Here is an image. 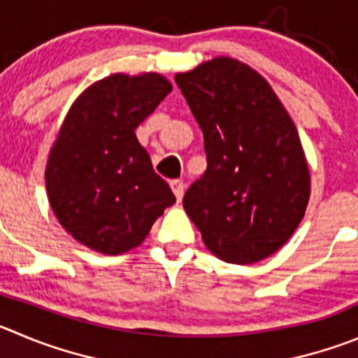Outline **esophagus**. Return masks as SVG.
<instances>
[{
	"instance_id": "esophagus-1",
	"label": "esophagus",
	"mask_w": 358,
	"mask_h": 358,
	"mask_svg": "<svg viewBox=\"0 0 358 358\" xmlns=\"http://www.w3.org/2000/svg\"><path fill=\"white\" fill-rule=\"evenodd\" d=\"M169 185H171V189H173V194L176 196V199H182L183 198V190H185V183L182 182V180H171V182H169Z\"/></svg>"
}]
</instances>
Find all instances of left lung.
Listing matches in <instances>:
<instances>
[{"instance_id": "left-lung-1", "label": "left lung", "mask_w": 358, "mask_h": 358, "mask_svg": "<svg viewBox=\"0 0 358 358\" xmlns=\"http://www.w3.org/2000/svg\"><path fill=\"white\" fill-rule=\"evenodd\" d=\"M205 138L206 171L183 196L206 249L250 265L272 256L302 222L310 196L292 116L262 73L229 56L175 76Z\"/></svg>"}]
</instances>
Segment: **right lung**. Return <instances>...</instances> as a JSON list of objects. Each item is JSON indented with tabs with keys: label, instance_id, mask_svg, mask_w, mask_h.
<instances>
[{
	"label": "right lung",
	"instance_id": "obj_1",
	"mask_svg": "<svg viewBox=\"0 0 358 358\" xmlns=\"http://www.w3.org/2000/svg\"><path fill=\"white\" fill-rule=\"evenodd\" d=\"M173 90L157 72L111 73L73 100L45 164L48 199L59 224L100 255L141 245L176 201L139 145V123Z\"/></svg>",
	"mask_w": 358,
	"mask_h": 358
}]
</instances>
